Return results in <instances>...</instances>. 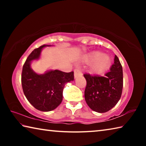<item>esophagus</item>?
<instances>
[{"label":"esophagus","instance_id":"obj_1","mask_svg":"<svg viewBox=\"0 0 146 146\" xmlns=\"http://www.w3.org/2000/svg\"><path fill=\"white\" fill-rule=\"evenodd\" d=\"M81 75H82V72H81V71L79 70V69H75V70H74V76H75V78Z\"/></svg>","mask_w":146,"mask_h":146}]
</instances>
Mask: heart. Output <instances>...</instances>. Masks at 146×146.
Here are the masks:
<instances>
[{
	"label": "heart",
	"mask_w": 146,
	"mask_h": 146,
	"mask_svg": "<svg viewBox=\"0 0 146 146\" xmlns=\"http://www.w3.org/2000/svg\"><path fill=\"white\" fill-rule=\"evenodd\" d=\"M91 61L95 62L93 66L92 71L94 73H101L107 70L111 64V60L109 56L100 52L94 53L91 56Z\"/></svg>",
	"instance_id": "heart-1"
}]
</instances>
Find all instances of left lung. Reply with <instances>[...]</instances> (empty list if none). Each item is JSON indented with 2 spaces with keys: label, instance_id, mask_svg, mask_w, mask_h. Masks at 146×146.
I'll use <instances>...</instances> for the list:
<instances>
[{
  "label": "left lung",
  "instance_id": "8db88e82",
  "mask_svg": "<svg viewBox=\"0 0 146 146\" xmlns=\"http://www.w3.org/2000/svg\"><path fill=\"white\" fill-rule=\"evenodd\" d=\"M87 85L84 91L85 100L91 110L98 113L110 111L117 104L122 95L123 71L117 55L110 71L105 76L84 75Z\"/></svg>",
  "mask_w": 146,
  "mask_h": 146
}]
</instances>
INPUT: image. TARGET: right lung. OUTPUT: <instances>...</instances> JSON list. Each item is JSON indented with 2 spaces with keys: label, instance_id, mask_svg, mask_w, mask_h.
<instances>
[{
  "label": "right lung",
  "instance_id": "1",
  "mask_svg": "<svg viewBox=\"0 0 146 146\" xmlns=\"http://www.w3.org/2000/svg\"><path fill=\"white\" fill-rule=\"evenodd\" d=\"M49 46H41L32 51L24 64L21 75L24 95L35 108L41 111H50L57 108L62 100L64 86L74 80L73 71L50 70L38 75L31 68V61L38 59L42 49Z\"/></svg>",
  "mask_w": 146,
  "mask_h": 146
}]
</instances>
